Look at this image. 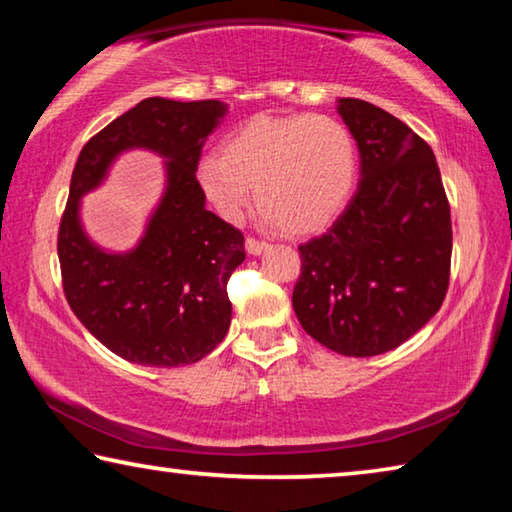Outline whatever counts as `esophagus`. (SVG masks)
I'll return each instance as SVG.
<instances>
[{
	"mask_svg": "<svg viewBox=\"0 0 512 512\" xmlns=\"http://www.w3.org/2000/svg\"><path fill=\"white\" fill-rule=\"evenodd\" d=\"M266 248H268V244H264V241H257V239H253V237H248V239H246V250H248V255H262Z\"/></svg>",
	"mask_w": 512,
	"mask_h": 512,
	"instance_id": "obj_1",
	"label": "esophagus"
}]
</instances>
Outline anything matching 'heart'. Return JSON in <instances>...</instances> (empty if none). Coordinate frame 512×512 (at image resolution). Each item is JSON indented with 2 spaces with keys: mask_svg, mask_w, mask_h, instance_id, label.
Here are the masks:
<instances>
[{
  "mask_svg": "<svg viewBox=\"0 0 512 512\" xmlns=\"http://www.w3.org/2000/svg\"><path fill=\"white\" fill-rule=\"evenodd\" d=\"M359 151L348 126L327 115H257L198 162L196 185L223 221L255 203L266 223L293 237L327 228L350 203Z\"/></svg>",
  "mask_w": 512,
  "mask_h": 512,
  "instance_id": "1",
  "label": "heart"
}]
</instances>
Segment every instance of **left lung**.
I'll return each instance as SVG.
<instances>
[{
	"instance_id": "left-lung-1",
	"label": "left lung",
	"mask_w": 512,
	"mask_h": 512,
	"mask_svg": "<svg viewBox=\"0 0 512 512\" xmlns=\"http://www.w3.org/2000/svg\"><path fill=\"white\" fill-rule=\"evenodd\" d=\"M361 183L325 235L300 246L293 309L343 357L397 348L436 316L452 262V216L431 146L391 112L339 99Z\"/></svg>"
}]
</instances>
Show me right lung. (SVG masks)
<instances>
[{"label":"right lung","instance_id":"1","mask_svg":"<svg viewBox=\"0 0 512 512\" xmlns=\"http://www.w3.org/2000/svg\"><path fill=\"white\" fill-rule=\"evenodd\" d=\"M223 101L137 103L83 146L58 232L69 307L121 359L151 368L189 366L228 334L230 273L244 262V235L205 210L196 185L201 149L223 117ZM142 148L165 160V189L138 244L117 254L82 228L80 201L105 182L119 154Z\"/></svg>","mask_w":512,"mask_h":512}]
</instances>
